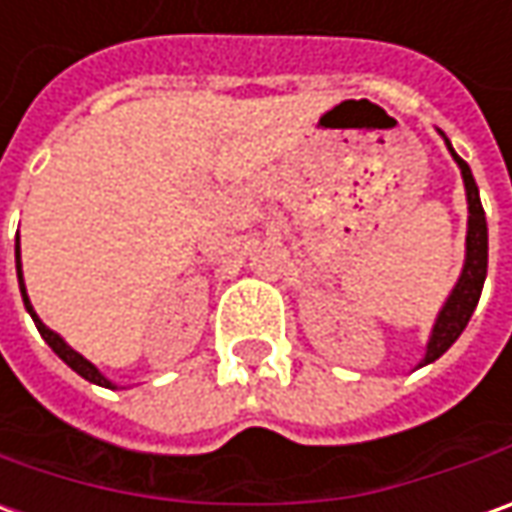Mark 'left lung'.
<instances>
[{
    "instance_id": "left-lung-1",
    "label": "left lung",
    "mask_w": 512,
    "mask_h": 512,
    "mask_svg": "<svg viewBox=\"0 0 512 512\" xmlns=\"http://www.w3.org/2000/svg\"><path fill=\"white\" fill-rule=\"evenodd\" d=\"M440 135L451 157H454V163L462 171V183H465V200H468L465 264H462V273L456 279L454 290L448 293L442 310L437 312V321H434L428 344H425V358L417 363V369L434 363L454 346L456 338L462 335V329L468 327V321H471L473 310L479 304V296H482V287H485V276H488V219H485V208H482V200H479V188H476V180H473L471 166L454 152V146L445 137V132H440Z\"/></svg>"
}]
</instances>
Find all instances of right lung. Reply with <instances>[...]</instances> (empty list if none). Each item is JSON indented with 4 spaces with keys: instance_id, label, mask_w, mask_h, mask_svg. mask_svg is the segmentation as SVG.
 I'll return each instance as SVG.
<instances>
[{
    "instance_id": "add662e5",
    "label": "right lung",
    "mask_w": 512,
    "mask_h": 512,
    "mask_svg": "<svg viewBox=\"0 0 512 512\" xmlns=\"http://www.w3.org/2000/svg\"><path fill=\"white\" fill-rule=\"evenodd\" d=\"M16 276H19V290H22V301H24V310L30 312V318H33V324H36V329L41 332V338L47 341V346L56 352L58 358L64 360L67 366H70L72 372H78V375L84 377V380H89V383H95V386H104V389H118L109 377L95 366V363H89L81 352H75L58 332H53V329L47 327L44 321H41L39 315H36V310H33V304H30V296H27V287H24V276H22V250H19V236H16Z\"/></svg>"
}]
</instances>
